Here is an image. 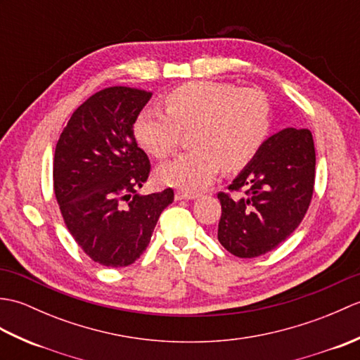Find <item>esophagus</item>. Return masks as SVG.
Listing matches in <instances>:
<instances>
[{"mask_svg":"<svg viewBox=\"0 0 360 360\" xmlns=\"http://www.w3.org/2000/svg\"><path fill=\"white\" fill-rule=\"evenodd\" d=\"M200 195L198 193H193V192H182V190H179V192L174 193V200L176 201H182V200H195V198H198Z\"/></svg>","mask_w":360,"mask_h":360,"instance_id":"34e87169","label":"esophagus"}]
</instances>
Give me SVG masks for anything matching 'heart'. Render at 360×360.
<instances>
[{
    "mask_svg": "<svg viewBox=\"0 0 360 360\" xmlns=\"http://www.w3.org/2000/svg\"><path fill=\"white\" fill-rule=\"evenodd\" d=\"M167 110L148 106L134 122V134L156 158L176 150L181 129H193L196 150L182 153L158 168L167 186L198 190L215 179L223 165L238 170L262 148L271 127L269 103L255 89L233 83L200 80L184 83L165 97Z\"/></svg>",
    "mask_w": 360,
    "mask_h": 360,
    "instance_id": "b5f03b06",
    "label": "heart"
}]
</instances>
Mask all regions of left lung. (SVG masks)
Here are the masks:
<instances>
[{
    "label": "left lung",
    "instance_id": "left-lung-1",
    "mask_svg": "<svg viewBox=\"0 0 360 360\" xmlns=\"http://www.w3.org/2000/svg\"><path fill=\"white\" fill-rule=\"evenodd\" d=\"M316 176L309 129L285 128L266 139L254 159L218 193V241L240 258L271 252L292 233L307 213Z\"/></svg>",
    "mask_w": 360,
    "mask_h": 360
}]
</instances>
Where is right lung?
Returning <instances> with one entry per match:
<instances>
[{"mask_svg": "<svg viewBox=\"0 0 360 360\" xmlns=\"http://www.w3.org/2000/svg\"><path fill=\"white\" fill-rule=\"evenodd\" d=\"M151 98L111 86L74 111L57 142L53 192L68 231L96 263L124 267L147 249L172 188L139 195L150 160L134 139V122Z\"/></svg>", "mask_w": 360, "mask_h": 360, "instance_id": "obj_1", "label": "right lung"}]
</instances>
